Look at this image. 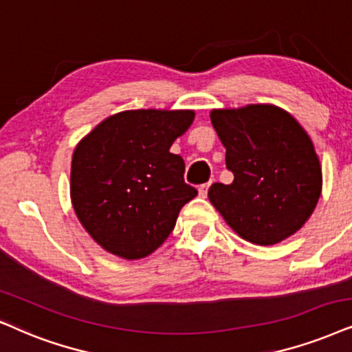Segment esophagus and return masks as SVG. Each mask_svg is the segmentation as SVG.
<instances>
[{
	"instance_id": "esophagus-1",
	"label": "esophagus",
	"mask_w": 352,
	"mask_h": 352,
	"mask_svg": "<svg viewBox=\"0 0 352 352\" xmlns=\"http://www.w3.org/2000/svg\"><path fill=\"white\" fill-rule=\"evenodd\" d=\"M209 185H211V182H209V184H203L201 186H199L198 188V191H199V197H206V193H208V188H209Z\"/></svg>"
}]
</instances>
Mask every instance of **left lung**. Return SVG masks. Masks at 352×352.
Wrapping results in <instances>:
<instances>
[{"mask_svg":"<svg viewBox=\"0 0 352 352\" xmlns=\"http://www.w3.org/2000/svg\"><path fill=\"white\" fill-rule=\"evenodd\" d=\"M230 185L212 184L209 201L240 237L273 245L297 232L317 206L322 168L312 141L274 105L212 110Z\"/></svg>","mask_w":352,"mask_h":352,"instance_id":"1","label":"left lung"}]
</instances>
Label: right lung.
<instances>
[{
	"label": "right lung",
	"instance_id": "right-lung-1",
	"mask_svg": "<svg viewBox=\"0 0 352 352\" xmlns=\"http://www.w3.org/2000/svg\"><path fill=\"white\" fill-rule=\"evenodd\" d=\"M191 110H128L105 118L76 146L71 201L84 229L113 255L138 260L161 247L180 209L198 195L170 146Z\"/></svg>",
	"mask_w": 352,
	"mask_h": 352
}]
</instances>
